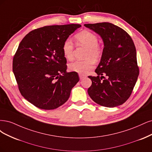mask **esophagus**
I'll use <instances>...</instances> for the list:
<instances>
[{
  "label": "esophagus",
  "instance_id": "esophagus-1",
  "mask_svg": "<svg viewBox=\"0 0 152 152\" xmlns=\"http://www.w3.org/2000/svg\"><path fill=\"white\" fill-rule=\"evenodd\" d=\"M79 76H80V80H82L83 78H84L85 77V76L84 75H82V74H79Z\"/></svg>",
  "mask_w": 152,
  "mask_h": 152
}]
</instances>
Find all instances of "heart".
<instances>
[{"mask_svg": "<svg viewBox=\"0 0 152 152\" xmlns=\"http://www.w3.org/2000/svg\"><path fill=\"white\" fill-rule=\"evenodd\" d=\"M77 45H82L87 48L84 61H75L70 63L68 67L71 71L79 74H85L93 69L95 66V60L100 59L102 56L103 50L98 44L97 37L94 33L87 30H83L77 33L74 37ZM62 50L64 57L67 60L71 61L73 58L74 45L70 39H66L63 42Z\"/></svg>", "mask_w": 152, "mask_h": 152, "instance_id": "heart-1", "label": "heart"}]
</instances>
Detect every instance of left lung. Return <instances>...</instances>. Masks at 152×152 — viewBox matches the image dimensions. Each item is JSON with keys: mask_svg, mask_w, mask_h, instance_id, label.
Returning a JSON list of instances; mask_svg holds the SVG:
<instances>
[{"mask_svg": "<svg viewBox=\"0 0 152 152\" xmlns=\"http://www.w3.org/2000/svg\"><path fill=\"white\" fill-rule=\"evenodd\" d=\"M85 26L100 35L104 43L101 61L95 69L98 75L88 76L92 81L88 89V95L104 107L123 104L131 96L139 75L134 42L123 29L110 23Z\"/></svg>", "mask_w": 152, "mask_h": 152, "instance_id": "left-lung-1", "label": "left lung"}]
</instances>
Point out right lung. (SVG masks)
Returning <instances> with one entry per match:
<instances>
[{"label": "right lung", "mask_w": 152, "mask_h": 152, "mask_svg": "<svg viewBox=\"0 0 152 152\" xmlns=\"http://www.w3.org/2000/svg\"><path fill=\"white\" fill-rule=\"evenodd\" d=\"M80 24L46 26L23 38L13 57L12 71L22 96L33 105L55 109L68 100L80 77L66 71L62 46Z\"/></svg>", "instance_id": "1"}]
</instances>
